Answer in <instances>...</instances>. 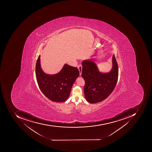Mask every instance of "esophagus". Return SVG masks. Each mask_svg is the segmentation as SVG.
I'll return each mask as SVG.
<instances>
[{
	"mask_svg": "<svg viewBox=\"0 0 152 152\" xmlns=\"http://www.w3.org/2000/svg\"><path fill=\"white\" fill-rule=\"evenodd\" d=\"M77 68H78V70H79V72H80V75H81L82 70V66L80 64L79 65L77 66Z\"/></svg>",
	"mask_w": 152,
	"mask_h": 152,
	"instance_id": "1",
	"label": "esophagus"
}]
</instances>
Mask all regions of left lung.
<instances>
[{"label":"left lung","instance_id":"left-lung-1","mask_svg":"<svg viewBox=\"0 0 152 152\" xmlns=\"http://www.w3.org/2000/svg\"><path fill=\"white\" fill-rule=\"evenodd\" d=\"M112 69L110 72H100L94 61L88 60L82 62V77L85 81L84 93L90 103H96L107 98L117 83L118 66L115 55L112 57Z\"/></svg>","mask_w":152,"mask_h":152}]
</instances>
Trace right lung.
Returning a JSON list of instances; mask_svg holds the SVG:
<instances>
[{
  "label": "right lung",
  "instance_id": "1",
  "mask_svg": "<svg viewBox=\"0 0 152 152\" xmlns=\"http://www.w3.org/2000/svg\"><path fill=\"white\" fill-rule=\"evenodd\" d=\"M40 55L36 63L37 82L42 93L53 102H64L69 96L72 85L78 77V69L65 64L62 70L54 75L43 71L40 64Z\"/></svg>",
  "mask_w": 152,
  "mask_h": 152
}]
</instances>
